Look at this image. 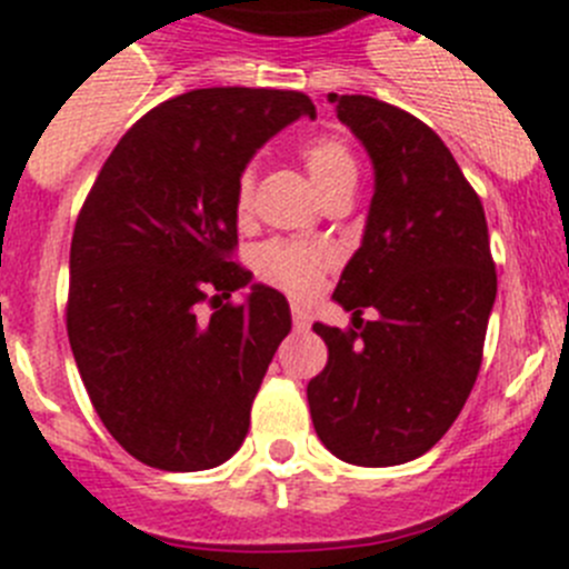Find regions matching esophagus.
<instances>
[{"label":"esophagus","instance_id":"1","mask_svg":"<svg viewBox=\"0 0 569 569\" xmlns=\"http://www.w3.org/2000/svg\"><path fill=\"white\" fill-rule=\"evenodd\" d=\"M291 323H295V329H298V332H306V329H309V326H312V318H309V312H306L303 306H291Z\"/></svg>","mask_w":569,"mask_h":569}]
</instances>
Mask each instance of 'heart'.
I'll return each instance as SVG.
<instances>
[{
  "label": "heart",
  "instance_id": "b5f03b06",
  "mask_svg": "<svg viewBox=\"0 0 569 569\" xmlns=\"http://www.w3.org/2000/svg\"><path fill=\"white\" fill-rule=\"evenodd\" d=\"M300 160L312 177L320 197L335 194L338 189L355 186L358 180V160L352 148L340 137L323 134L306 142L300 148ZM251 197H254V171L246 168L237 177L234 186V214L240 220L251 214ZM257 274L269 280L271 286L289 291L295 298H312L323 283L326 271L335 266L332 249L320 243H303V240H271L263 243L254 254Z\"/></svg>",
  "mask_w": 569,
  "mask_h": 569
}]
</instances>
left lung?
<instances>
[{"label":"left lung","mask_w":569,"mask_h":569,"mask_svg":"<svg viewBox=\"0 0 569 569\" xmlns=\"http://www.w3.org/2000/svg\"><path fill=\"white\" fill-rule=\"evenodd\" d=\"M329 102L372 157L375 194L332 295L355 329L315 323L329 360L306 398L332 456L395 467L441 441L476 387L496 263L481 200L427 122L363 93Z\"/></svg>","instance_id":"obj_1"}]
</instances>
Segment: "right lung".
<instances>
[{"instance_id": "add662e5", "label": "right lung", "mask_w": 569, "mask_h": 569, "mask_svg": "<svg viewBox=\"0 0 569 569\" xmlns=\"http://www.w3.org/2000/svg\"><path fill=\"white\" fill-rule=\"evenodd\" d=\"M303 113L315 106L300 91L180 93L128 128L82 202L68 340L100 421L148 467L211 469L249 432L291 315L260 283L246 303L229 300L251 280L234 263V186L257 148Z\"/></svg>"}]
</instances>
